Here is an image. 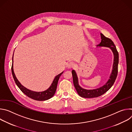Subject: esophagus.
I'll return each mask as SVG.
<instances>
[{
    "label": "esophagus",
    "instance_id": "obj_1",
    "mask_svg": "<svg viewBox=\"0 0 132 132\" xmlns=\"http://www.w3.org/2000/svg\"><path fill=\"white\" fill-rule=\"evenodd\" d=\"M73 66H74V64L72 62H70V63H68L67 65V67L69 69H70V68H72Z\"/></svg>",
    "mask_w": 132,
    "mask_h": 132
}]
</instances>
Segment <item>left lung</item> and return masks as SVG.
<instances>
[{
  "instance_id": "left-lung-1",
  "label": "left lung",
  "mask_w": 132,
  "mask_h": 132,
  "mask_svg": "<svg viewBox=\"0 0 132 132\" xmlns=\"http://www.w3.org/2000/svg\"><path fill=\"white\" fill-rule=\"evenodd\" d=\"M101 41L100 43L97 45L99 47H106L111 48L114 55V61L113 64V69L111 73L110 78L108 81L103 86L95 89L87 90L81 88L78 83V79L77 73L74 70L71 71L73 82L78 95L83 98H92L98 97L106 91H108L114 84L117 78L118 72V64H119V53L116 48V47L111 39L105 37L103 34L100 33Z\"/></svg>"
}]
</instances>
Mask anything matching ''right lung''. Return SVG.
<instances>
[{
	"mask_svg": "<svg viewBox=\"0 0 132 132\" xmlns=\"http://www.w3.org/2000/svg\"><path fill=\"white\" fill-rule=\"evenodd\" d=\"M13 55L12 56V67H11V71H12V74L13 76V78L14 81H15L16 85H17V86L19 87V88L21 90V91L23 93H24L25 95L26 96H27L28 97L33 99V100H37V101L47 100L51 98L54 95L55 91L56 90V88H57L58 81L59 80L60 76L63 73V71L62 72H61V73L59 74L58 75H57V76L55 77L51 86L46 90H45L42 92L33 91H31V90L26 88L24 86H23L21 84V83L18 81L17 78H16L15 75L13 71Z\"/></svg>",
	"mask_w": 132,
	"mask_h": 132,
	"instance_id": "right-lung-1",
	"label": "right lung"
}]
</instances>
